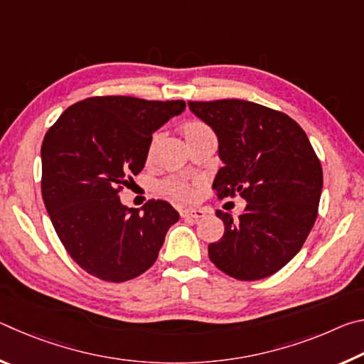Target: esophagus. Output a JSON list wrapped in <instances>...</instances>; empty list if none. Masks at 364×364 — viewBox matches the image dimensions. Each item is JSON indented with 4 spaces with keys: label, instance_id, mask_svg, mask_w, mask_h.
<instances>
[{
    "label": "esophagus",
    "instance_id": "1",
    "mask_svg": "<svg viewBox=\"0 0 364 364\" xmlns=\"http://www.w3.org/2000/svg\"><path fill=\"white\" fill-rule=\"evenodd\" d=\"M181 217L183 218H204L205 217V210L202 208H184L181 210Z\"/></svg>",
    "mask_w": 364,
    "mask_h": 364
}]
</instances>
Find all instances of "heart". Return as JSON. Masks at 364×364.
Here are the masks:
<instances>
[{"instance_id": "obj_1", "label": "heart", "mask_w": 364, "mask_h": 364, "mask_svg": "<svg viewBox=\"0 0 364 364\" xmlns=\"http://www.w3.org/2000/svg\"><path fill=\"white\" fill-rule=\"evenodd\" d=\"M204 128H207V127H205L202 122L191 120V122L184 123L181 130H183L184 138H188V136H191V134H194V133H197V132L204 130ZM164 191H165V193H167L168 196L175 197V199L184 200V199H189V197H191V189H189L183 181H168V183H165V184H164Z\"/></svg>"}]
</instances>
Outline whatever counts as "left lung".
Segmentation results:
<instances>
[{"label": "left lung", "mask_w": 364, "mask_h": 364, "mask_svg": "<svg viewBox=\"0 0 364 364\" xmlns=\"http://www.w3.org/2000/svg\"><path fill=\"white\" fill-rule=\"evenodd\" d=\"M218 138L217 196L247 200L237 218L217 210L225 234L208 245L215 267L241 281L274 274L299 254L318 217L323 168L291 117L241 100L189 101Z\"/></svg>", "instance_id": "obj_1"}]
</instances>
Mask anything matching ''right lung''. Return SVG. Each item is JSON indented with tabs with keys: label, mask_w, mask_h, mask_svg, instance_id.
<instances>
[{
	"label": "right lung",
	"mask_w": 364,
	"mask_h": 364,
	"mask_svg": "<svg viewBox=\"0 0 364 364\" xmlns=\"http://www.w3.org/2000/svg\"><path fill=\"white\" fill-rule=\"evenodd\" d=\"M184 109V101L88 97L45 134L43 200L60 242L86 273L123 282L157 260L180 213L165 200L128 208L119 193L144 168L154 132Z\"/></svg>",
	"instance_id": "obj_1"
}]
</instances>
